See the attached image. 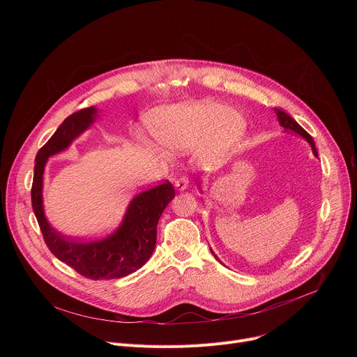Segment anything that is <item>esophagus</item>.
I'll return each mask as SVG.
<instances>
[{
	"label": "esophagus",
	"mask_w": 357,
	"mask_h": 357,
	"mask_svg": "<svg viewBox=\"0 0 357 357\" xmlns=\"http://www.w3.org/2000/svg\"><path fill=\"white\" fill-rule=\"evenodd\" d=\"M175 186L178 190H185L188 186H189V181H188V176L186 175H181L175 179Z\"/></svg>",
	"instance_id": "obj_1"
}]
</instances>
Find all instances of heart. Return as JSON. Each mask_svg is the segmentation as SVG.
<instances>
[{
  "label": "heart",
  "mask_w": 357,
  "mask_h": 357,
  "mask_svg": "<svg viewBox=\"0 0 357 357\" xmlns=\"http://www.w3.org/2000/svg\"><path fill=\"white\" fill-rule=\"evenodd\" d=\"M155 138L169 149L188 151L204 144L200 158L215 164L241 141L245 123L240 114L216 101H203L155 112L149 119Z\"/></svg>",
  "instance_id": "1"
}]
</instances>
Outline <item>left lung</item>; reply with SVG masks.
<instances>
[{
	"label": "left lung",
	"instance_id": "1",
	"mask_svg": "<svg viewBox=\"0 0 357 357\" xmlns=\"http://www.w3.org/2000/svg\"><path fill=\"white\" fill-rule=\"evenodd\" d=\"M274 112H275V114H277V117H278V121H280V124L288 131H294V132H296V134H299L301 137H303L305 139H307L310 144H311V146H312V151H314V155L315 157H318V151H317V146H315V142H314V138L305 131L292 117H289L287 113H284L282 110H280V109H274ZM212 251V250H211ZM213 252V251H212ZM213 256L216 257V254L213 252ZM216 260H219L218 257H216Z\"/></svg>",
	"mask_w": 357,
	"mask_h": 357
}]
</instances>
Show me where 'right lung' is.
I'll use <instances>...</instances> for the list:
<instances>
[{
    "mask_svg": "<svg viewBox=\"0 0 357 357\" xmlns=\"http://www.w3.org/2000/svg\"><path fill=\"white\" fill-rule=\"evenodd\" d=\"M94 107L70 114L49 141L38 151L31 189L32 209L43 240L54 256L90 280H114L141 268L152 256L157 244V225L168 203L175 197L169 181L144 190L132 199L124 220L113 234L90 241L62 236L50 227L42 206V175L50 155L66 149L96 119Z\"/></svg>",
    "mask_w": 357,
    "mask_h": 357,
    "instance_id": "add662e5",
    "label": "right lung"
}]
</instances>
